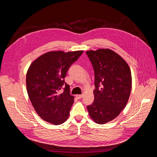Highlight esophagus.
<instances>
[{
  "mask_svg": "<svg viewBox=\"0 0 157 157\" xmlns=\"http://www.w3.org/2000/svg\"><path fill=\"white\" fill-rule=\"evenodd\" d=\"M76 97H77V99H81L83 97V95H80V94H77L76 95Z\"/></svg>",
  "mask_w": 157,
  "mask_h": 157,
  "instance_id": "obj_1",
  "label": "esophagus"
}]
</instances>
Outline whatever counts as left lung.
Wrapping results in <instances>:
<instances>
[{
    "instance_id": "1",
    "label": "left lung",
    "mask_w": 157,
    "mask_h": 157,
    "mask_svg": "<svg viewBox=\"0 0 157 157\" xmlns=\"http://www.w3.org/2000/svg\"><path fill=\"white\" fill-rule=\"evenodd\" d=\"M86 54L94 70V101L87 106L92 119L103 124L118 116L128 103L132 90L130 67L110 49L89 50Z\"/></svg>"
}]
</instances>
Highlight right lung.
Masks as SVG:
<instances>
[{"label":"right lung","instance_id":"add662e5","mask_svg":"<svg viewBox=\"0 0 157 157\" xmlns=\"http://www.w3.org/2000/svg\"><path fill=\"white\" fill-rule=\"evenodd\" d=\"M82 53V50L51 51L30 65L26 75L27 91L42 119L59 125L68 118L75 97L70 94L69 85L64 78L70 66ZM63 86L64 91L60 94L59 90Z\"/></svg>","mask_w":157,"mask_h":157}]
</instances>
